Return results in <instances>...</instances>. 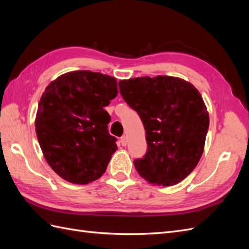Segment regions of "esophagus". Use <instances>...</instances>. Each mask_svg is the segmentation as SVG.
Wrapping results in <instances>:
<instances>
[{
    "mask_svg": "<svg viewBox=\"0 0 249 249\" xmlns=\"http://www.w3.org/2000/svg\"><path fill=\"white\" fill-rule=\"evenodd\" d=\"M120 143H122L123 146L126 145V137L125 136H123L122 138H120Z\"/></svg>",
    "mask_w": 249,
    "mask_h": 249,
    "instance_id": "esophagus-1",
    "label": "esophagus"
}]
</instances>
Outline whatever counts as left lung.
Listing matches in <instances>:
<instances>
[{
  "instance_id": "left-lung-1",
  "label": "left lung",
  "mask_w": 249,
  "mask_h": 249,
  "mask_svg": "<svg viewBox=\"0 0 249 249\" xmlns=\"http://www.w3.org/2000/svg\"><path fill=\"white\" fill-rule=\"evenodd\" d=\"M118 86L146 134V154L134 160L139 176L158 186L182 182L198 164L209 130V114L198 90L168 76L123 80Z\"/></svg>"
}]
</instances>
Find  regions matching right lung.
I'll return each instance as SVG.
<instances>
[{
  "mask_svg": "<svg viewBox=\"0 0 249 249\" xmlns=\"http://www.w3.org/2000/svg\"><path fill=\"white\" fill-rule=\"evenodd\" d=\"M116 95L115 78L89 71L62 74L44 90L36 134L44 158L59 177L88 184L106 171L117 145L104 108Z\"/></svg>",
  "mask_w": 249,
  "mask_h": 249,
  "instance_id": "right-lung-1",
  "label": "right lung"
}]
</instances>
